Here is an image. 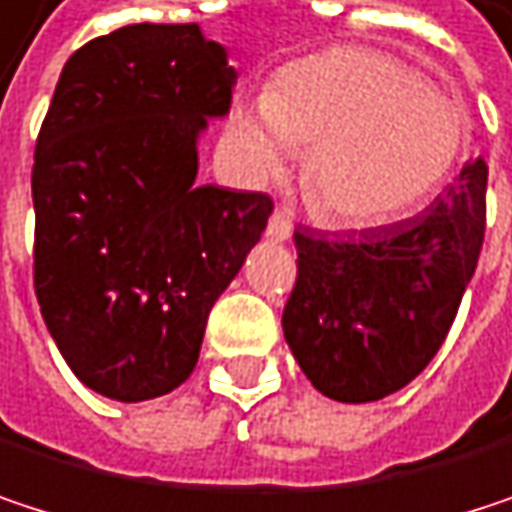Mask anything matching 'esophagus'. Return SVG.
Instances as JSON below:
<instances>
[{
	"instance_id": "1",
	"label": "esophagus",
	"mask_w": 512,
	"mask_h": 512,
	"mask_svg": "<svg viewBox=\"0 0 512 512\" xmlns=\"http://www.w3.org/2000/svg\"><path fill=\"white\" fill-rule=\"evenodd\" d=\"M268 235H271L274 241H286V238L292 235V220H289V214H286L283 208H277V211L271 214V220H268Z\"/></svg>"
}]
</instances>
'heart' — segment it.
<instances>
[{
	"instance_id": "b5f03b06",
	"label": "heart",
	"mask_w": 512,
	"mask_h": 512,
	"mask_svg": "<svg viewBox=\"0 0 512 512\" xmlns=\"http://www.w3.org/2000/svg\"><path fill=\"white\" fill-rule=\"evenodd\" d=\"M307 144L301 181L310 205L334 223H376L444 178L459 148V113L390 56L331 50L229 116V151L250 181L277 178L292 148Z\"/></svg>"
}]
</instances>
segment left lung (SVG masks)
Wrapping results in <instances>:
<instances>
[{
  "label": "left lung",
  "instance_id": "left-lung-1",
  "mask_svg": "<svg viewBox=\"0 0 512 512\" xmlns=\"http://www.w3.org/2000/svg\"><path fill=\"white\" fill-rule=\"evenodd\" d=\"M486 160H468L423 214L328 238L295 229L286 343L316 390L376 402L441 349L486 235Z\"/></svg>",
  "mask_w": 512,
  "mask_h": 512
}]
</instances>
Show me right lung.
<instances>
[{
  "instance_id": "add662e5",
  "label": "right lung",
  "mask_w": 512,
  "mask_h": 512,
  "mask_svg": "<svg viewBox=\"0 0 512 512\" xmlns=\"http://www.w3.org/2000/svg\"><path fill=\"white\" fill-rule=\"evenodd\" d=\"M235 68L196 23H136L65 65L35 142V295L74 370L142 402L184 382L220 292L268 226V193L196 184V136Z\"/></svg>"
}]
</instances>
